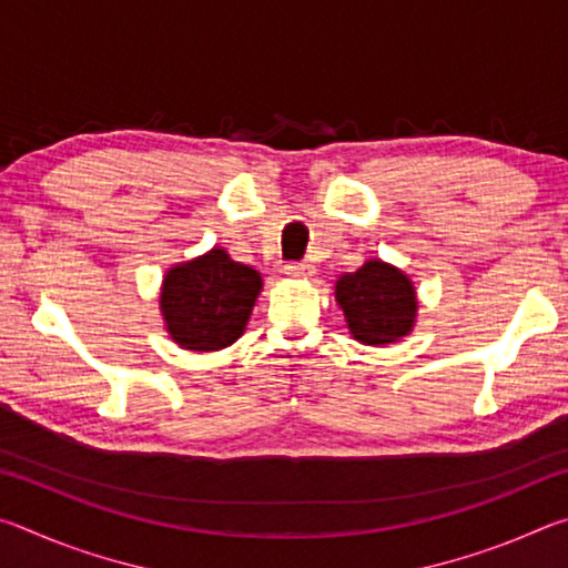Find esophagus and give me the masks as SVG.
<instances>
[{
    "mask_svg": "<svg viewBox=\"0 0 568 568\" xmlns=\"http://www.w3.org/2000/svg\"><path fill=\"white\" fill-rule=\"evenodd\" d=\"M285 275H291V277H313L315 275V267L311 263H291V265H285Z\"/></svg>",
    "mask_w": 568,
    "mask_h": 568,
    "instance_id": "1",
    "label": "esophagus"
}]
</instances>
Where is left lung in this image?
Wrapping results in <instances>:
<instances>
[{
	"label": "left lung",
	"instance_id": "obj_1",
	"mask_svg": "<svg viewBox=\"0 0 568 568\" xmlns=\"http://www.w3.org/2000/svg\"><path fill=\"white\" fill-rule=\"evenodd\" d=\"M335 303L353 338L373 348L403 341L418 318L416 285L381 257H368L358 271L343 273L335 281Z\"/></svg>",
	"mask_w": 568,
	"mask_h": 568
}]
</instances>
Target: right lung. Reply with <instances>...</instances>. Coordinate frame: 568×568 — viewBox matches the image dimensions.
Returning a JSON list of instances; mask_svg holds the SVG:
<instances>
[{
	"label": "right lung",
	"mask_w": 568,
	"mask_h": 568,
	"mask_svg": "<svg viewBox=\"0 0 568 568\" xmlns=\"http://www.w3.org/2000/svg\"><path fill=\"white\" fill-rule=\"evenodd\" d=\"M261 291L263 275L215 245L205 255L172 265L162 277L165 331L185 351H223L245 333Z\"/></svg>",
	"instance_id": "1"
}]
</instances>
